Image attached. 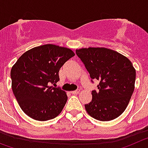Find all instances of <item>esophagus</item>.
Instances as JSON below:
<instances>
[{
    "label": "esophagus",
    "instance_id": "esophagus-1",
    "mask_svg": "<svg viewBox=\"0 0 148 148\" xmlns=\"http://www.w3.org/2000/svg\"><path fill=\"white\" fill-rule=\"evenodd\" d=\"M79 92H80V91H79V89H77V90H75V91H72V92H71V93L72 94V95H77V94L79 93Z\"/></svg>",
    "mask_w": 148,
    "mask_h": 148
}]
</instances>
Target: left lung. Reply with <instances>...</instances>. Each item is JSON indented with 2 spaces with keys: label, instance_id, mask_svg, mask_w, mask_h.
<instances>
[{
  "label": "left lung",
  "instance_id": "8db88e82",
  "mask_svg": "<svg viewBox=\"0 0 148 148\" xmlns=\"http://www.w3.org/2000/svg\"><path fill=\"white\" fill-rule=\"evenodd\" d=\"M90 77L97 79L98 92H92V101L85 105L88 115L108 121L120 116L127 106L135 88L136 69L124 55L106 47L76 50Z\"/></svg>",
  "mask_w": 148,
  "mask_h": 148
}]
</instances>
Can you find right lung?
Here are the masks:
<instances>
[{"instance_id":"1","label":"right lung","mask_w":148,"mask_h":148,"mask_svg":"<svg viewBox=\"0 0 148 148\" xmlns=\"http://www.w3.org/2000/svg\"><path fill=\"white\" fill-rule=\"evenodd\" d=\"M74 55L69 48L47 44L19 57L10 76L14 95L27 115L45 121L60 115L68 97L65 92L51 85L60 80V69Z\"/></svg>"}]
</instances>
